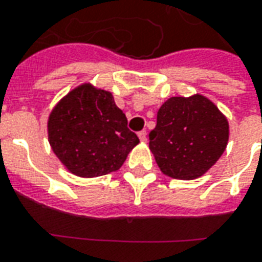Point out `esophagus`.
Instances as JSON below:
<instances>
[{
	"label": "esophagus",
	"instance_id": "34e87169",
	"mask_svg": "<svg viewBox=\"0 0 262 262\" xmlns=\"http://www.w3.org/2000/svg\"><path fill=\"white\" fill-rule=\"evenodd\" d=\"M137 136H139V139H140L141 141H147V133L146 130H141L137 133Z\"/></svg>",
	"mask_w": 262,
	"mask_h": 262
}]
</instances>
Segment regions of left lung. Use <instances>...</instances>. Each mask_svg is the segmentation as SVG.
<instances>
[{
  "mask_svg": "<svg viewBox=\"0 0 262 262\" xmlns=\"http://www.w3.org/2000/svg\"><path fill=\"white\" fill-rule=\"evenodd\" d=\"M150 150L164 175L191 180L204 175L224 154L229 123L214 102L201 94L170 97L157 114Z\"/></svg>",
  "mask_w": 262,
  "mask_h": 262,
  "instance_id": "left-lung-1",
  "label": "left lung"
}]
</instances>
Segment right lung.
I'll return each instance as SVG.
<instances>
[{
	"mask_svg": "<svg viewBox=\"0 0 262 262\" xmlns=\"http://www.w3.org/2000/svg\"><path fill=\"white\" fill-rule=\"evenodd\" d=\"M47 129L54 154L80 178L115 172L139 144L111 93L90 83L73 89L54 106Z\"/></svg>",
	"mask_w": 262,
	"mask_h": 262,
	"instance_id": "obj_1",
	"label": "right lung"
}]
</instances>
